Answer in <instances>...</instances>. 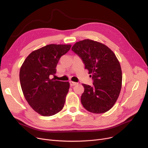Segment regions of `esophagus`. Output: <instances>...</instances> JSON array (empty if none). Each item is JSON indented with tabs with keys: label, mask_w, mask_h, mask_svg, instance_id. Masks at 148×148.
Segmentation results:
<instances>
[{
	"label": "esophagus",
	"mask_w": 148,
	"mask_h": 148,
	"mask_svg": "<svg viewBox=\"0 0 148 148\" xmlns=\"http://www.w3.org/2000/svg\"><path fill=\"white\" fill-rule=\"evenodd\" d=\"M69 82H70V85H71V86H75V85H77V82H73V81H69Z\"/></svg>",
	"instance_id": "esophagus-1"
}]
</instances>
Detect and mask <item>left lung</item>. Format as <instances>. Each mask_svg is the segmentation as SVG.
<instances>
[{"instance_id": "1", "label": "left lung", "mask_w": 148, "mask_h": 148, "mask_svg": "<svg viewBox=\"0 0 148 148\" xmlns=\"http://www.w3.org/2000/svg\"><path fill=\"white\" fill-rule=\"evenodd\" d=\"M72 50L81 58L94 81L92 86L82 84L83 106L94 114L108 112L115 105L122 86V71L117 57L108 47L90 39L76 42Z\"/></svg>"}]
</instances>
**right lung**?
<instances>
[{"mask_svg":"<svg viewBox=\"0 0 148 148\" xmlns=\"http://www.w3.org/2000/svg\"><path fill=\"white\" fill-rule=\"evenodd\" d=\"M71 44H49L34 50L20 68V81L24 96L32 108L42 116L54 115L62 110L70 84L50 79L56 73L60 57Z\"/></svg>","mask_w":148,"mask_h":148,"instance_id":"right-lung-1","label":"right lung"}]
</instances>
